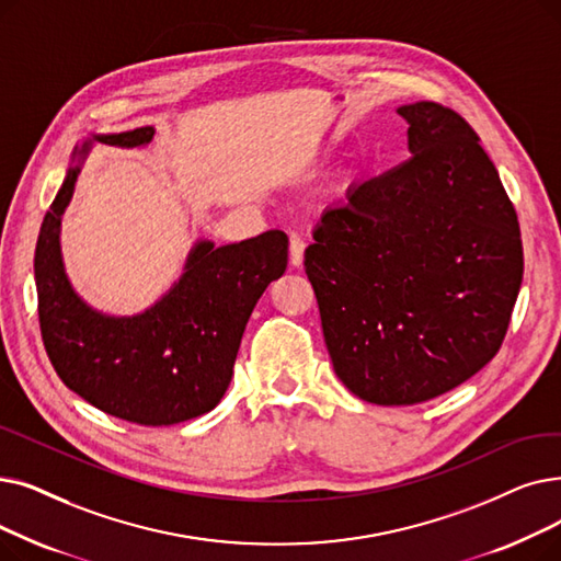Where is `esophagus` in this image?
<instances>
[{"mask_svg": "<svg viewBox=\"0 0 561 561\" xmlns=\"http://www.w3.org/2000/svg\"><path fill=\"white\" fill-rule=\"evenodd\" d=\"M288 259H290V265H296V267L302 265V261H305V242H302V238L290 236V240H288Z\"/></svg>", "mask_w": 561, "mask_h": 561, "instance_id": "obj_1", "label": "esophagus"}]
</instances>
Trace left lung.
<instances>
[{
    "instance_id": "1",
    "label": "left lung",
    "mask_w": 561,
    "mask_h": 561,
    "mask_svg": "<svg viewBox=\"0 0 561 561\" xmlns=\"http://www.w3.org/2000/svg\"><path fill=\"white\" fill-rule=\"evenodd\" d=\"M399 114L410 158L328 208L305 250L334 374L378 405L483 369L523 282L516 208L468 121L431 101Z\"/></svg>"
}]
</instances>
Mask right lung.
<instances>
[{
	"label": "right lung",
	"mask_w": 561,
	"mask_h": 561,
	"mask_svg": "<svg viewBox=\"0 0 561 561\" xmlns=\"http://www.w3.org/2000/svg\"><path fill=\"white\" fill-rule=\"evenodd\" d=\"M110 146L149 144L153 128L93 135ZM91 141L41 225L34 273L43 344L64 385L93 408L141 426H169L213 410L225 397L242 332L265 286L288 259L284 231L215 248L202 240L169 294L137 316L93 311L72 290L61 263L59 225Z\"/></svg>",
	"instance_id": "right-lung-1"
}]
</instances>
